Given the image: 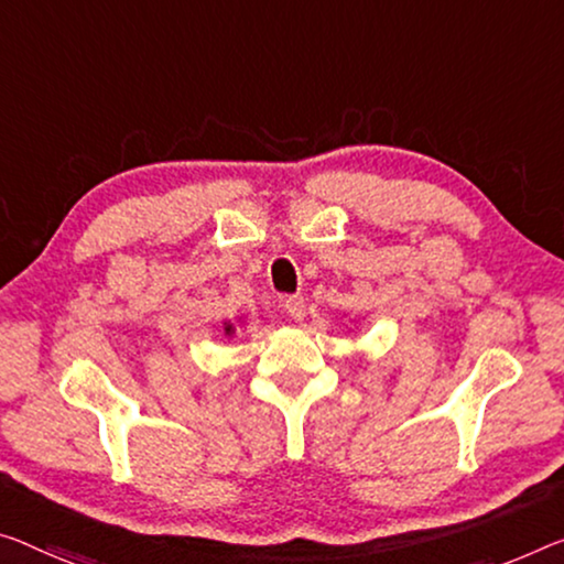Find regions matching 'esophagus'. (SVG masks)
<instances>
[{
	"label": "esophagus",
	"instance_id": "34e87169",
	"mask_svg": "<svg viewBox=\"0 0 564 564\" xmlns=\"http://www.w3.org/2000/svg\"><path fill=\"white\" fill-rule=\"evenodd\" d=\"M282 307L288 312V317L292 319H305V297H300V294H290V297L282 300Z\"/></svg>",
	"mask_w": 564,
	"mask_h": 564
}]
</instances>
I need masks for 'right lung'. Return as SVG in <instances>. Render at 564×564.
<instances>
[{
    "label": "right lung",
    "mask_w": 564,
    "mask_h": 564,
    "mask_svg": "<svg viewBox=\"0 0 564 564\" xmlns=\"http://www.w3.org/2000/svg\"><path fill=\"white\" fill-rule=\"evenodd\" d=\"M224 333L231 335V333H234V325H231V323H224Z\"/></svg>",
    "instance_id": "add662e5"
}]
</instances>
